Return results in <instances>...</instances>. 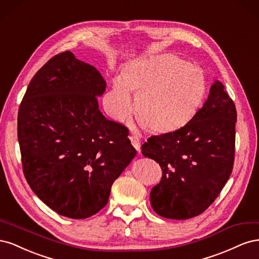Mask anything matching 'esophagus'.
Segmentation results:
<instances>
[{"label":"esophagus","instance_id":"34e87169","mask_svg":"<svg viewBox=\"0 0 259 259\" xmlns=\"http://www.w3.org/2000/svg\"><path fill=\"white\" fill-rule=\"evenodd\" d=\"M130 140H131L133 147H134L137 151H139L140 150V139H139V137L136 136V135H132V136H130Z\"/></svg>","mask_w":259,"mask_h":259}]
</instances>
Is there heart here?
Instances as JSON below:
<instances>
[{
    "label": "heart",
    "mask_w": 259,
    "mask_h": 259,
    "mask_svg": "<svg viewBox=\"0 0 259 259\" xmlns=\"http://www.w3.org/2000/svg\"><path fill=\"white\" fill-rule=\"evenodd\" d=\"M206 79L202 69L175 55L163 54L134 62L114 80L104 98L113 120L124 121L133 110L131 93L142 122L156 132L176 130L197 113L204 99Z\"/></svg>",
    "instance_id": "obj_1"
}]
</instances>
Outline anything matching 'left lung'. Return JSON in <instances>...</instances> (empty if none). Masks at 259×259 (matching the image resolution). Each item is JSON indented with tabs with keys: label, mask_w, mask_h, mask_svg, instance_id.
Segmentation results:
<instances>
[{
	"label": "left lung",
	"mask_w": 259,
	"mask_h": 259,
	"mask_svg": "<svg viewBox=\"0 0 259 259\" xmlns=\"http://www.w3.org/2000/svg\"><path fill=\"white\" fill-rule=\"evenodd\" d=\"M237 110L221 81L210 86L205 104L185 126L151 136L142 153L158 162L161 182L150 192L151 206L169 219L203 213L231 175Z\"/></svg>",
	"instance_id": "8db88e82"
}]
</instances>
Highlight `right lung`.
Instances as JSON below:
<instances>
[{"label":"right lung","mask_w":259,"mask_h":259,"mask_svg":"<svg viewBox=\"0 0 259 259\" xmlns=\"http://www.w3.org/2000/svg\"><path fill=\"white\" fill-rule=\"evenodd\" d=\"M105 91L98 70L68 51L38 70L19 107L23 174L38 199L65 217L83 219L104 208L136 155L128 130L98 109Z\"/></svg>","instance_id":"right-lung-1"}]
</instances>
